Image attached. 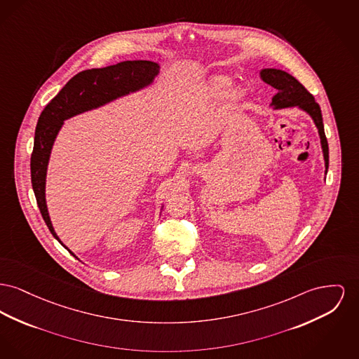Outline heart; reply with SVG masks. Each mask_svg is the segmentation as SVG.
Returning <instances> with one entry per match:
<instances>
[{
	"instance_id": "1",
	"label": "heart",
	"mask_w": 359,
	"mask_h": 359,
	"mask_svg": "<svg viewBox=\"0 0 359 359\" xmlns=\"http://www.w3.org/2000/svg\"><path fill=\"white\" fill-rule=\"evenodd\" d=\"M229 85H231V77H228L225 74L214 76L210 80V85H209V93L212 97H219L226 93ZM229 96H231L233 103H240L245 97V90L243 88H236V89H233Z\"/></svg>"
}]
</instances>
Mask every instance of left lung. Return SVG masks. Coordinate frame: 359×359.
I'll return each instance as SVG.
<instances>
[{
    "instance_id": "left-lung-1",
    "label": "left lung",
    "mask_w": 359,
    "mask_h": 359,
    "mask_svg": "<svg viewBox=\"0 0 359 359\" xmlns=\"http://www.w3.org/2000/svg\"><path fill=\"white\" fill-rule=\"evenodd\" d=\"M260 77L264 83L274 86L278 93L273 97L271 107L274 109H282L289 107H297L301 111H305L312 121L315 122L320 137V144L323 149L324 163H325V173L328 172V142L324 133L323 125V116L320 106L315 102V97L305 89V86L301 84L298 80H295L292 74H289L285 70L280 69H263L260 73Z\"/></svg>"
}]
</instances>
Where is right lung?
<instances>
[{"label": "right lung", "instance_id": "add662e5", "mask_svg": "<svg viewBox=\"0 0 359 359\" xmlns=\"http://www.w3.org/2000/svg\"><path fill=\"white\" fill-rule=\"evenodd\" d=\"M158 73L160 65L151 61H123L102 69L84 70L69 80L39 116L31 156L32 189L47 228L72 255L74 253L54 231L46 203V175L55 138L66 119L141 90L151 84Z\"/></svg>", "mask_w": 359, "mask_h": 359}]
</instances>
